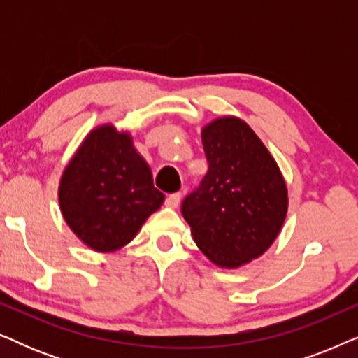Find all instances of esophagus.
<instances>
[{
    "instance_id": "esophagus-1",
    "label": "esophagus",
    "mask_w": 358,
    "mask_h": 358,
    "mask_svg": "<svg viewBox=\"0 0 358 358\" xmlns=\"http://www.w3.org/2000/svg\"><path fill=\"white\" fill-rule=\"evenodd\" d=\"M179 200H180V194H179V192L171 194V195H168V197H166L164 205H166V207H168V208H178Z\"/></svg>"
}]
</instances>
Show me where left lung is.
<instances>
[{"label": "left lung", "instance_id": "1", "mask_svg": "<svg viewBox=\"0 0 358 358\" xmlns=\"http://www.w3.org/2000/svg\"><path fill=\"white\" fill-rule=\"evenodd\" d=\"M200 135L208 171L184 199L182 215L208 261L238 268L277 239L288 212L287 184L271 151L239 117H218Z\"/></svg>", "mask_w": 358, "mask_h": 358}]
</instances>
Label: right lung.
I'll return each instance as SVG.
<instances>
[{"label":"right lung","instance_id":"1","mask_svg":"<svg viewBox=\"0 0 358 358\" xmlns=\"http://www.w3.org/2000/svg\"><path fill=\"white\" fill-rule=\"evenodd\" d=\"M163 202L130 131L114 124L97 125L85 136L58 184L63 218L96 252L127 246Z\"/></svg>","mask_w":358,"mask_h":358}]
</instances>
